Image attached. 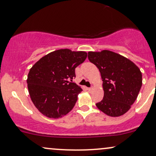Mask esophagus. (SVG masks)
I'll use <instances>...</instances> for the list:
<instances>
[{"instance_id": "esophagus-1", "label": "esophagus", "mask_w": 156, "mask_h": 156, "mask_svg": "<svg viewBox=\"0 0 156 156\" xmlns=\"http://www.w3.org/2000/svg\"><path fill=\"white\" fill-rule=\"evenodd\" d=\"M87 90H92V88H87Z\"/></svg>"}]
</instances>
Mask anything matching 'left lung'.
<instances>
[{
  "label": "left lung",
  "mask_w": 156,
  "mask_h": 156,
  "mask_svg": "<svg viewBox=\"0 0 156 156\" xmlns=\"http://www.w3.org/2000/svg\"><path fill=\"white\" fill-rule=\"evenodd\" d=\"M88 54V60L97 67L103 80L104 98L96 106L110 117L123 115L138 96L143 83L140 70L130 60L112 51Z\"/></svg>",
  "instance_id": "8db88e82"
}]
</instances>
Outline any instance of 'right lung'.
I'll return each instance as SVG.
<instances>
[{
    "instance_id": "add662e5",
    "label": "right lung",
    "mask_w": 156,
    "mask_h": 156,
    "mask_svg": "<svg viewBox=\"0 0 156 156\" xmlns=\"http://www.w3.org/2000/svg\"><path fill=\"white\" fill-rule=\"evenodd\" d=\"M87 57L84 51L60 49L39 59L27 76L29 94L35 107L47 117L58 119L74 107L83 89L73 81L75 69Z\"/></svg>"
}]
</instances>
